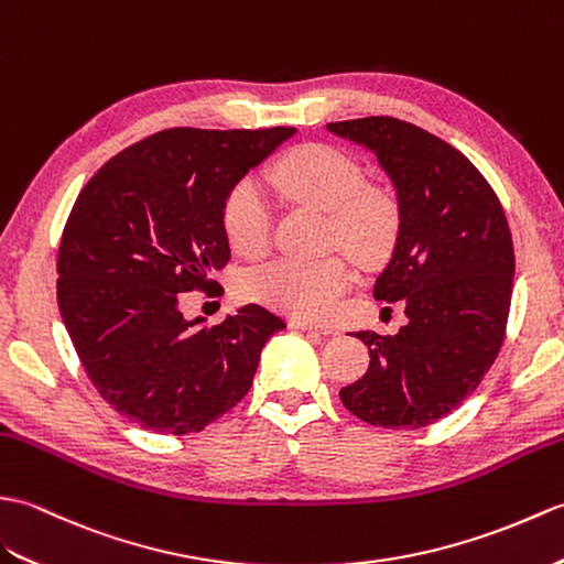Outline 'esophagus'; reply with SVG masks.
<instances>
[{"instance_id": "esophagus-1", "label": "esophagus", "mask_w": 564, "mask_h": 564, "mask_svg": "<svg viewBox=\"0 0 564 564\" xmlns=\"http://www.w3.org/2000/svg\"><path fill=\"white\" fill-rule=\"evenodd\" d=\"M290 325L296 330H311V333H318V335H333L335 333L333 328H328V325H316V323H308V321H302V318H292Z\"/></svg>"}]
</instances>
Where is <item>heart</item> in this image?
<instances>
[{
  "label": "heart",
  "mask_w": 564,
  "mask_h": 564,
  "mask_svg": "<svg viewBox=\"0 0 564 564\" xmlns=\"http://www.w3.org/2000/svg\"><path fill=\"white\" fill-rule=\"evenodd\" d=\"M280 191L330 215L335 239L355 258L371 262L393 239L395 209L381 191L365 187V171L352 156L328 144H311L286 154L272 169ZM221 227L239 256H258L270 241V205L253 181L231 187L221 207ZM352 270L340 258L318 262L278 258L250 270L241 290L253 302L299 318L318 321L335 308Z\"/></svg>",
  "instance_id": "b5f03b06"
}]
</instances>
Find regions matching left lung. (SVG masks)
Listing matches in <instances>:
<instances>
[{"instance_id": "8db88e82", "label": "left lung", "mask_w": 564, "mask_h": 564, "mask_svg": "<svg viewBox=\"0 0 564 564\" xmlns=\"http://www.w3.org/2000/svg\"><path fill=\"white\" fill-rule=\"evenodd\" d=\"M369 149L398 197L393 253L373 299L405 306L395 335L359 330L369 369L340 391L373 427L420 430L456 410L505 340L514 246L495 191L458 149L398 118L328 122Z\"/></svg>"}]
</instances>
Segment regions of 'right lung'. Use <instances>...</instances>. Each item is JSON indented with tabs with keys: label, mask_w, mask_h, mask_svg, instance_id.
Instances as JSON below:
<instances>
[{
	"label": "right lung",
	"mask_w": 564,
	"mask_h": 564,
	"mask_svg": "<svg viewBox=\"0 0 564 564\" xmlns=\"http://www.w3.org/2000/svg\"><path fill=\"white\" fill-rule=\"evenodd\" d=\"M294 128L149 134L84 185L57 253V306L86 377L122 417L159 434L205 430L253 383L270 335L258 304L187 321L185 292L219 296L231 258L221 207Z\"/></svg>",
	"instance_id": "right-lung-1"
}]
</instances>
